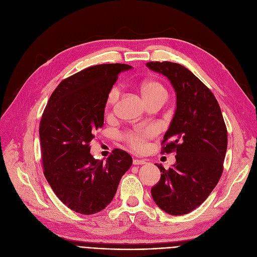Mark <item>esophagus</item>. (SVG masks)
Masks as SVG:
<instances>
[{
    "label": "esophagus",
    "instance_id": "esophagus-1",
    "mask_svg": "<svg viewBox=\"0 0 257 257\" xmlns=\"http://www.w3.org/2000/svg\"><path fill=\"white\" fill-rule=\"evenodd\" d=\"M144 164H146V161L145 160H139V159L133 160V165H144Z\"/></svg>",
    "mask_w": 257,
    "mask_h": 257
}]
</instances>
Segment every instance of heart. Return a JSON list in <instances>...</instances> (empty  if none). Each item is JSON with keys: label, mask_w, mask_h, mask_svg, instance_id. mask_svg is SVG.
Segmentation results:
<instances>
[{"label": "heart", "mask_w": 257, "mask_h": 257, "mask_svg": "<svg viewBox=\"0 0 257 257\" xmlns=\"http://www.w3.org/2000/svg\"><path fill=\"white\" fill-rule=\"evenodd\" d=\"M141 90L146 102H148L149 99H152L155 96L166 95V90L164 86L155 81L144 82L142 84ZM119 94H120V89L118 86H113L110 89L106 97L107 109H110L114 106V104L118 99ZM155 133H156V128L154 126H143V127H138V128L124 132L120 136V138L124 140L130 147H132L135 150L141 151L145 148V146H146L147 140L152 138Z\"/></svg>", "instance_id": "b5f03b06"}]
</instances>
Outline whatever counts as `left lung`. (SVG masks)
<instances>
[{"mask_svg": "<svg viewBox=\"0 0 257 257\" xmlns=\"http://www.w3.org/2000/svg\"><path fill=\"white\" fill-rule=\"evenodd\" d=\"M162 73L176 93V110L162 142V153L175 152L169 169L159 167L160 182L151 195L163 211L183 215L202 205L217 185L224 170L227 127L217 99L210 89L184 66L171 62H148Z\"/></svg>", "mask_w": 257, "mask_h": 257, "instance_id": "left-lung-1", "label": "left lung"}]
</instances>
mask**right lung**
Wrapping results in <instances>:
<instances>
[{
    "instance_id": "right-lung-1",
    "label": "right lung",
    "mask_w": 257,
    "mask_h": 257,
    "mask_svg": "<svg viewBox=\"0 0 257 257\" xmlns=\"http://www.w3.org/2000/svg\"><path fill=\"white\" fill-rule=\"evenodd\" d=\"M126 64L88 67L63 80L52 92L40 121L44 175L61 202L77 213L105 209L121 176L132 165L126 151L114 149L106 162L95 160L89 144L104 125L109 90Z\"/></svg>"
}]
</instances>
